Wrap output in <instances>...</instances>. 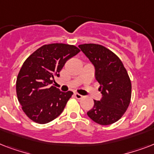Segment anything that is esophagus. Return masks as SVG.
I'll return each instance as SVG.
<instances>
[{"label":"esophagus","instance_id":"obj_1","mask_svg":"<svg viewBox=\"0 0 154 154\" xmlns=\"http://www.w3.org/2000/svg\"><path fill=\"white\" fill-rule=\"evenodd\" d=\"M74 96L77 99H82V97H83V96H82V95H81V94H77V93L74 94Z\"/></svg>","mask_w":154,"mask_h":154}]
</instances>
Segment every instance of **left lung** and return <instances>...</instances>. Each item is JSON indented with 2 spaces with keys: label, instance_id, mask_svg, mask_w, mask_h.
<instances>
[{
  "label": "left lung",
  "instance_id": "obj_1",
  "mask_svg": "<svg viewBox=\"0 0 154 154\" xmlns=\"http://www.w3.org/2000/svg\"><path fill=\"white\" fill-rule=\"evenodd\" d=\"M95 67V77L102 94L101 101L94 100V106L87 112L94 122L108 125L124 115L131 101L132 85L120 58L105 46L83 44L78 46Z\"/></svg>",
  "mask_w": 154,
  "mask_h": 154
}]
</instances>
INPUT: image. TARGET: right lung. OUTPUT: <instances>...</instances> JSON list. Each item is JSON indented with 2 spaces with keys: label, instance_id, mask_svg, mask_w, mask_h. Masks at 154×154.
I'll list each match as a JSON object with an SVG mask.
<instances>
[{
  "label": "right lung",
  "instance_id": "right-lung-1",
  "mask_svg": "<svg viewBox=\"0 0 154 154\" xmlns=\"http://www.w3.org/2000/svg\"><path fill=\"white\" fill-rule=\"evenodd\" d=\"M80 52L75 45H44L23 63L17 77L16 90L26 116L38 124H46L59 116L73 93H63L52 85L54 77L69 59Z\"/></svg>",
  "mask_w": 154,
  "mask_h": 154
}]
</instances>
